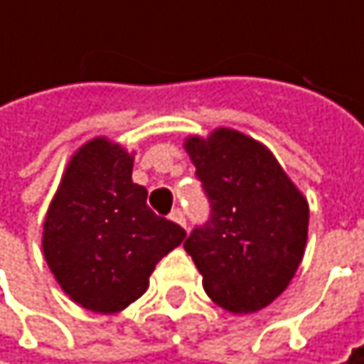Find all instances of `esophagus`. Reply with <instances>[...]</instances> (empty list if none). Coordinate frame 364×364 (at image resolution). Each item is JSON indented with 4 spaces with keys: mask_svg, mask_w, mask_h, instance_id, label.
I'll use <instances>...</instances> for the list:
<instances>
[{
    "mask_svg": "<svg viewBox=\"0 0 364 364\" xmlns=\"http://www.w3.org/2000/svg\"><path fill=\"white\" fill-rule=\"evenodd\" d=\"M169 218L173 220V223H177L179 226H183V228H187V218H185V215H183V210H179V208H175V210H171V215H169Z\"/></svg>",
    "mask_w": 364,
    "mask_h": 364,
    "instance_id": "obj_1",
    "label": "esophagus"
}]
</instances>
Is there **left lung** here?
<instances>
[{"instance_id":"1","label":"left lung","mask_w":364,"mask_h":364,"mask_svg":"<svg viewBox=\"0 0 364 364\" xmlns=\"http://www.w3.org/2000/svg\"><path fill=\"white\" fill-rule=\"evenodd\" d=\"M185 149L210 203V218L183 244L207 296L232 314L270 306L304 258L306 197L268 147L236 129L191 136Z\"/></svg>"}]
</instances>
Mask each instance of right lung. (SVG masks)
<instances>
[{
	"instance_id": "1",
	"label": "right lung",
	"mask_w": 364,
	"mask_h": 364,
	"mask_svg": "<svg viewBox=\"0 0 364 364\" xmlns=\"http://www.w3.org/2000/svg\"><path fill=\"white\" fill-rule=\"evenodd\" d=\"M134 156L94 138L70 157L43 225V254L58 286L94 314H118L146 294L156 264L187 232L147 207Z\"/></svg>"
}]
</instances>
